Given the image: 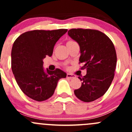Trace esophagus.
I'll return each instance as SVG.
<instances>
[{
	"label": "esophagus",
	"instance_id": "esophagus-1",
	"mask_svg": "<svg viewBox=\"0 0 132 132\" xmlns=\"http://www.w3.org/2000/svg\"><path fill=\"white\" fill-rule=\"evenodd\" d=\"M66 77H67V78H70V79L75 78L76 77L75 75H73V74H70V73H68L67 75H66Z\"/></svg>",
	"mask_w": 132,
	"mask_h": 132
}]
</instances>
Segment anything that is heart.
<instances>
[{
	"label": "heart",
	"mask_w": 132,
	"mask_h": 132,
	"mask_svg": "<svg viewBox=\"0 0 132 132\" xmlns=\"http://www.w3.org/2000/svg\"><path fill=\"white\" fill-rule=\"evenodd\" d=\"M72 41H69L68 42H72Z\"/></svg>",
	"instance_id": "1"
}]
</instances>
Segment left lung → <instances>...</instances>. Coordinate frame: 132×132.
Segmentation results:
<instances>
[{"instance_id": "1", "label": "left lung", "mask_w": 132, "mask_h": 132, "mask_svg": "<svg viewBox=\"0 0 132 132\" xmlns=\"http://www.w3.org/2000/svg\"><path fill=\"white\" fill-rule=\"evenodd\" d=\"M68 35L80 46L79 63L87 74L79 79L82 86L74 91L76 96L84 102H91L104 95L114 77L117 55L112 41L98 30L71 29Z\"/></svg>"}]
</instances>
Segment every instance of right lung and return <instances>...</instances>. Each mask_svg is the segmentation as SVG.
I'll use <instances>...</instances> for the list:
<instances>
[{"mask_svg":"<svg viewBox=\"0 0 132 132\" xmlns=\"http://www.w3.org/2000/svg\"><path fill=\"white\" fill-rule=\"evenodd\" d=\"M68 29L34 30L21 34L13 43L11 68L22 92L34 100H46L54 94L59 80L66 78L60 69L43 68L44 58L52 56L55 44Z\"/></svg>","mask_w":132,"mask_h":132,"instance_id":"obj_1","label":"right lung"}]
</instances>
